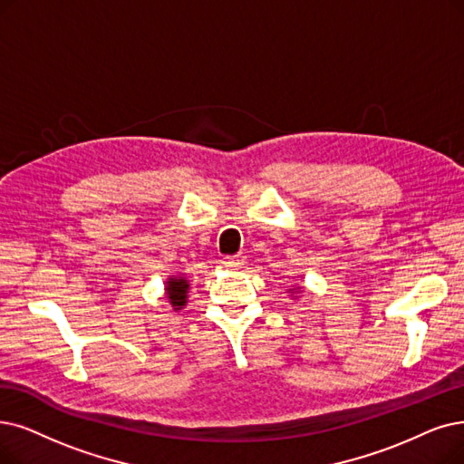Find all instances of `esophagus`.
<instances>
[{
	"mask_svg": "<svg viewBox=\"0 0 464 464\" xmlns=\"http://www.w3.org/2000/svg\"><path fill=\"white\" fill-rule=\"evenodd\" d=\"M222 265L228 268H237L244 265V256L242 255H227V256H222Z\"/></svg>",
	"mask_w": 464,
	"mask_h": 464,
	"instance_id": "obj_1",
	"label": "esophagus"
}]
</instances>
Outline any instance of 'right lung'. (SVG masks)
I'll return each mask as SVG.
<instances>
[{
	"mask_svg": "<svg viewBox=\"0 0 464 464\" xmlns=\"http://www.w3.org/2000/svg\"><path fill=\"white\" fill-rule=\"evenodd\" d=\"M187 289H188V284L184 277H171V282H168L169 303L173 306H177V310L180 306H184V303H187Z\"/></svg>",
	"mask_w": 464,
	"mask_h": 464,
	"instance_id": "right-lung-1",
	"label": "right lung"
}]
</instances>
